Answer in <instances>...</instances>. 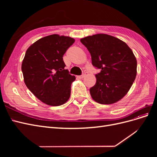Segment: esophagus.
<instances>
[{"mask_svg":"<svg viewBox=\"0 0 157 157\" xmlns=\"http://www.w3.org/2000/svg\"><path fill=\"white\" fill-rule=\"evenodd\" d=\"M86 75V72H84L80 76H78V77L80 78H84V76Z\"/></svg>","mask_w":157,"mask_h":157,"instance_id":"obj_1","label":"esophagus"}]
</instances>
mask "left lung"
<instances>
[{"label":"left lung","instance_id":"1","mask_svg":"<svg viewBox=\"0 0 157 157\" xmlns=\"http://www.w3.org/2000/svg\"><path fill=\"white\" fill-rule=\"evenodd\" d=\"M92 57L94 67L100 69L96 83L90 89L94 101L112 104L129 91L137 74V61L124 42L111 35L97 34L80 39Z\"/></svg>","mask_w":157,"mask_h":157}]
</instances>
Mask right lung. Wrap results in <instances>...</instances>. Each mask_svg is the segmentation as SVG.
Returning a JSON list of instances; mask_svg holds the SVG:
<instances>
[{
  "label": "right lung",
  "instance_id": "obj_1",
  "mask_svg": "<svg viewBox=\"0 0 157 157\" xmlns=\"http://www.w3.org/2000/svg\"><path fill=\"white\" fill-rule=\"evenodd\" d=\"M74 42L69 36L51 35L38 40L26 51L21 65L24 82L47 105H63L70 98L75 77L65 69L63 56Z\"/></svg>",
  "mask_w": 157,
  "mask_h": 157
}]
</instances>
